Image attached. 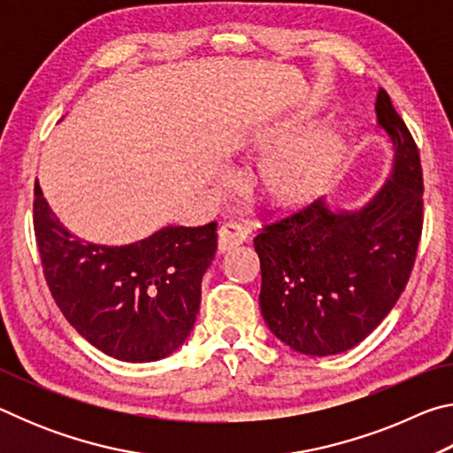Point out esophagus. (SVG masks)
<instances>
[{"label":"esophagus","mask_w":453,"mask_h":453,"mask_svg":"<svg viewBox=\"0 0 453 453\" xmlns=\"http://www.w3.org/2000/svg\"><path fill=\"white\" fill-rule=\"evenodd\" d=\"M248 240V229L237 221H226L218 229V251L219 254H226V251L237 248Z\"/></svg>","instance_id":"obj_1"}]
</instances>
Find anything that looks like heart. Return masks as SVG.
I'll return each instance as SVG.
<instances>
[{
  "mask_svg": "<svg viewBox=\"0 0 453 453\" xmlns=\"http://www.w3.org/2000/svg\"><path fill=\"white\" fill-rule=\"evenodd\" d=\"M297 134L300 127L286 126L262 143L264 153L276 151L259 170V191L275 208L294 210L313 202L340 172L343 148L334 134H313L291 143Z\"/></svg>",
  "mask_w": 453,
  "mask_h": 453,
  "instance_id": "b5f03b06",
  "label": "heart"
}]
</instances>
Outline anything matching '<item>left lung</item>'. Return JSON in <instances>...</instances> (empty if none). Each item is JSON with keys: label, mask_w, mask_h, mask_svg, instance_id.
Returning <instances> with one entry per match:
<instances>
[{"label": "left lung", "mask_w": 453, "mask_h": 453, "mask_svg": "<svg viewBox=\"0 0 453 453\" xmlns=\"http://www.w3.org/2000/svg\"><path fill=\"white\" fill-rule=\"evenodd\" d=\"M378 126L394 145L392 173L359 210L324 199L264 226L259 308L270 332L305 356H334L365 340L400 300L424 226V178L410 129L380 89Z\"/></svg>", "instance_id": "1"}]
</instances>
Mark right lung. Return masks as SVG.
<instances>
[{"instance_id": "obj_1", "label": "right lung", "mask_w": 453, "mask_h": 453, "mask_svg": "<svg viewBox=\"0 0 453 453\" xmlns=\"http://www.w3.org/2000/svg\"><path fill=\"white\" fill-rule=\"evenodd\" d=\"M34 229L58 308L81 337L121 362H157L188 340L202 278L218 250V224L167 226L127 245L72 234L35 183Z\"/></svg>"}]
</instances>
